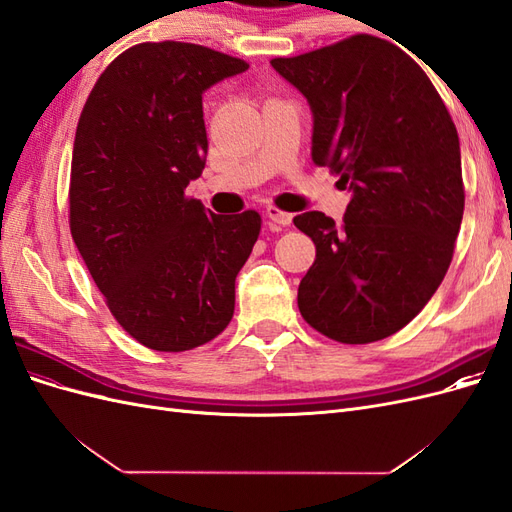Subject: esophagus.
I'll return each instance as SVG.
<instances>
[{
	"instance_id": "obj_1",
	"label": "esophagus",
	"mask_w": 512,
	"mask_h": 512,
	"mask_svg": "<svg viewBox=\"0 0 512 512\" xmlns=\"http://www.w3.org/2000/svg\"><path fill=\"white\" fill-rule=\"evenodd\" d=\"M265 213H267V218L271 220V224H275V226H288V224L292 222V213L277 209V207H273V205H269Z\"/></svg>"
}]
</instances>
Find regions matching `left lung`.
I'll list each match as a JSON object with an SVG mask.
<instances>
[{
  "mask_svg": "<svg viewBox=\"0 0 512 512\" xmlns=\"http://www.w3.org/2000/svg\"><path fill=\"white\" fill-rule=\"evenodd\" d=\"M271 66L312 108V160L352 192L342 226L294 218L316 245L299 312L339 344L378 342L421 312L453 260L466 205L457 128L389 40L356 34Z\"/></svg>",
  "mask_w": 512,
  "mask_h": 512,
  "instance_id": "1",
  "label": "left lung"
}]
</instances>
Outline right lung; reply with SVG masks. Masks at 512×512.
Listing matches in <instances>:
<instances>
[{
	"label": "right lung",
	"instance_id": "obj_1",
	"mask_svg": "<svg viewBox=\"0 0 512 512\" xmlns=\"http://www.w3.org/2000/svg\"><path fill=\"white\" fill-rule=\"evenodd\" d=\"M247 68L200 44H134L106 66L79 117L72 239L115 320L151 350L203 346L235 314L260 213H211L185 188L209 149L205 89Z\"/></svg>",
	"mask_w": 512,
	"mask_h": 512
}]
</instances>
